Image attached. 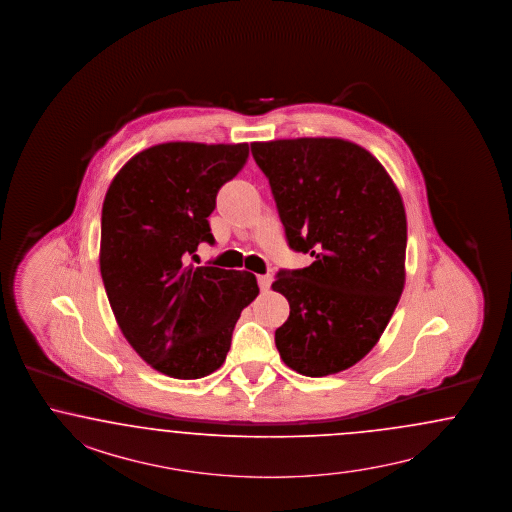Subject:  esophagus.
<instances>
[{
    "label": "esophagus",
    "mask_w": 512,
    "mask_h": 512,
    "mask_svg": "<svg viewBox=\"0 0 512 512\" xmlns=\"http://www.w3.org/2000/svg\"><path fill=\"white\" fill-rule=\"evenodd\" d=\"M271 282H273V279H271L269 275H260V277H258V284H260V290H262V292H267V290L271 288Z\"/></svg>",
    "instance_id": "1"
}]
</instances>
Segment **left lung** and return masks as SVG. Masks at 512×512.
I'll return each instance as SVG.
<instances>
[{"instance_id":"8db88e82","label":"left lung","mask_w":512,"mask_h":512,"mask_svg":"<svg viewBox=\"0 0 512 512\" xmlns=\"http://www.w3.org/2000/svg\"><path fill=\"white\" fill-rule=\"evenodd\" d=\"M250 150L288 245L314 258L282 269L271 286L290 303L275 331L282 362L305 377L345 371L377 345L403 292V199L379 160L345 139H277Z\"/></svg>"}]
</instances>
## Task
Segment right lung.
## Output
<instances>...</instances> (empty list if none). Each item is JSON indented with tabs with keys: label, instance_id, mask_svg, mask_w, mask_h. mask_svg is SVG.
I'll list each match as a JSON object with an SVG mask.
<instances>
[{
	"label": "right lung",
	"instance_id": "add662e5",
	"mask_svg": "<svg viewBox=\"0 0 512 512\" xmlns=\"http://www.w3.org/2000/svg\"><path fill=\"white\" fill-rule=\"evenodd\" d=\"M247 158V143H162L135 154L105 194V292L126 341L167 377L216 371L241 311L260 294L248 271L188 264L199 243H215L207 218L216 194Z\"/></svg>",
	"mask_w": 512,
	"mask_h": 512
}]
</instances>
